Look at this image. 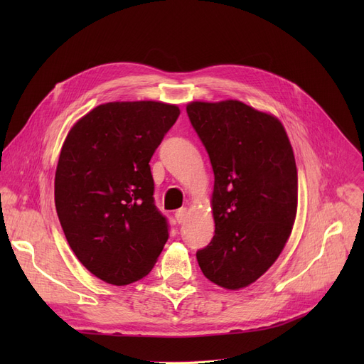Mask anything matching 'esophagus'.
<instances>
[{
	"label": "esophagus",
	"mask_w": 364,
	"mask_h": 364,
	"mask_svg": "<svg viewBox=\"0 0 364 364\" xmlns=\"http://www.w3.org/2000/svg\"><path fill=\"white\" fill-rule=\"evenodd\" d=\"M186 217H187V208H180L176 211V220L177 223H184L186 221Z\"/></svg>",
	"instance_id": "obj_1"
}]
</instances>
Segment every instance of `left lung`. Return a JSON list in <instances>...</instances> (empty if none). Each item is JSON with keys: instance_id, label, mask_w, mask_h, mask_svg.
I'll use <instances>...</instances> for the list:
<instances>
[{"instance_id": "1", "label": "left lung", "mask_w": 364, "mask_h": 364, "mask_svg": "<svg viewBox=\"0 0 364 364\" xmlns=\"http://www.w3.org/2000/svg\"><path fill=\"white\" fill-rule=\"evenodd\" d=\"M186 109L215 177V235L196 258L206 279L240 289L270 269L291 236L298 205L294 150L276 117L242 102H192Z\"/></svg>"}]
</instances>
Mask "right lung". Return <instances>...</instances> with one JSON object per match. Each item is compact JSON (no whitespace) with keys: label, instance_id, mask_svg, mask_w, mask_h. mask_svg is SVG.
Instances as JSON below:
<instances>
[{"label":"right lung","instance_id":"right-lung-1","mask_svg":"<svg viewBox=\"0 0 364 364\" xmlns=\"http://www.w3.org/2000/svg\"><path fill=\"white\" fill-rule=\"evenodd\" d=\"M180 109L162 102H112L76 122L63 143L54 202L70 250L106 283L147 276L168 240L153 199L150 159Z\"/></svg>","mask_w":364,"mask_h":364}]
</instances>
